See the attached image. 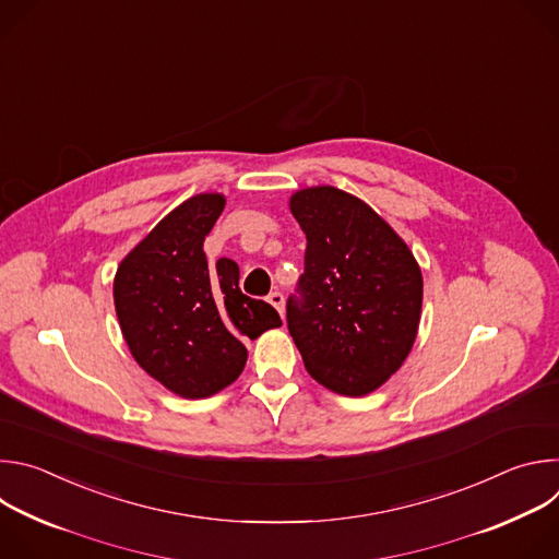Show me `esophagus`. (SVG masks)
Instances as JSON below:
<instances>
[{
    "instance_id": "34e87169",
    "label": "esophagus",
    "mask_w": 559,
    "mask_h": 559,
    "mask_svg": "<svg viewBox=\"0 0 559 559\" xmlns=\"http://www.w3.org/2000/svg\"><path fill=\"white\" fill-rule=\"evenodd\" d=\"M267 302H270L272 307H276V311H278L281 318H283V313H285V298H283V294H281V292H272V294L267 296Z\"/></svg>"
}]
</instances>
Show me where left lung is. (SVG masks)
I'll list each match as a JSON object with an SVG mask.
<instances>
[{
	"mask_svg": "<svg viewBox=\"0 0 559 559\" xmlns=\"http://www.w3.org/2000/svg\"><path fill=\"white\" fill-rule=\"evenodd\" d=\"M307 238L300 298L287 328L309 376L343 395H367L407 360L423 311V272L393 227L334 186L292 194Z\"/></svg>",
	"mask_w": 559,
	"mask_h": 559,
	"instance_id": "left-lung-1",
	"label": "left lung"
}]
</instances>
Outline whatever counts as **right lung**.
<instances>
[{
    "instance_id": "obj_1",
    "label": "right lung",
    "mask_w": 559,
    "mask_h": 559,
    "mask_svg": "<svg viewBox=\"0 0 559 559\" xmlns=\"http://www.w3.org/2000/svg\"><path fill=\"white\" fill-rule=\"evenodd\" d=\"M225 197H190L154 225L115 274V309L139 367L190 401L241 376L246 338L281 328L278 311L238 289V265H207L203 241Z\"/></svg>"
}]
</instances>
